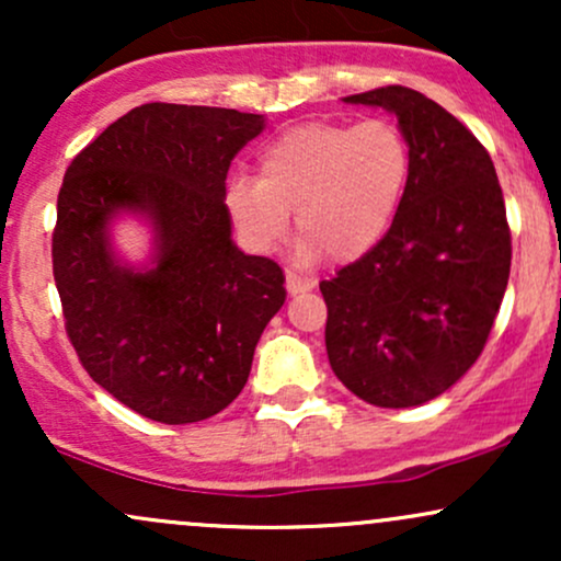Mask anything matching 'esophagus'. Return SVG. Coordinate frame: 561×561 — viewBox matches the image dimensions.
<instances>
[{
  "instance_id": "esophagus-1",
  "label": "esophagus",
  "mask_w": 561,
  "mask_h": 561,
  "mask_svg": "<svg viewBox=\"0 0 561 561\" xmlns=\"http://www.w3.org/2000/svg\"><path fill=\"white\" fill-rule=\"evenodd\" d=\"M285 279H287V293H289V295L308 293V289H313V279H308V276H300V274H295V272H287Z\"/></svg>"
}]
</instances>
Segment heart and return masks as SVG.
<instances>
[{"label":"heart","mask_w":561,"mask_h":561,"mask_svg":"<svg viewBox=\"0 0 561 561\" xmlns=\"http://www.w3.org/2000/svg\"><path fill=\"white\" fill-rule=\"evenodd\" d=\"M411 173V147L396 124H302L259 152V179H229L224 205L244 244L259 253L285 240L289 214L302 259L351 263L388 234Z\"/></svg>","instance_id":"b5f03b06"}]
</instances>
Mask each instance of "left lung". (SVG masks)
<instances>
[{"instance_id":"left-lung-1","label":"left lung","mask_w":561,"mask_h":561,"mask_svg":"<svg viewBox=\"0 0 561 561\" xmlns=\"http://www.w3.org/2000/svg\"><path fill=\"white\" fill-rule=\"evenodd\" d=\"M345 102L396 115L411 173L388 234L319 285L327 356L353 396L409 409L478 362L506 293L512 231L493 160L461 121L405 87Z\"/></svg>"}]
</instances>
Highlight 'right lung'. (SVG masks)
Returning a JSON list of instances; mask_svg holds the SVG:
<instances>
[{
  "label": "right lung",
  "instance_id": "obj_1",
  "mask_svg": "<svg viewBox=\"0 0 561 561\" xmlns=\"http://www.w3.org/2000/svg\"><path fill=\"white\" fill-rule=\"evenodd\" d=\"M266 126L227 107L147 102L87 145L57 195L53 274L89 377L137 414L203 422L240 396L285 274L231 242L224 205L237 152ZM153 224V261L112 253L110 224Z\"/></svg>",
  "mask_w": 561,
  "mask_h": 561
}]
</instances>
